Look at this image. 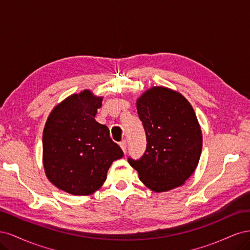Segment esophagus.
Masks as SVG:
<instances>
[{
	"label": "esophagus",
	"mask_w": 250,
	"mask_h": 250,
	"mask_svg": "<svg viewBox=\"0 0 250 250\" xmlns=\"http://www.w3.org/2000/svg\"><path fill=\"white\" fill-rule=\"evenodd\" d=\"M120 147L122 148L123 152H124V153H126V141H125V140H123V141H121V142H120Z\"/></svg>",
	"instance_id": "34e87169"
}]
</instances>
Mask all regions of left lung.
<instances>
[{"instance_id":"left-lung-1","label":"left lung","mask_w":250,"mask_h":250,"mask_svg":"<svg viewBox=\"0 0 250 250\" xmlns=\"http://www.w3.org/2000/svg\"><path fill=\"white\" fill-rule=\"evenodd\" d=\"M147 146L139 160L128 163L154 192L184 185L197 167L202 134L195 111L186 98L163 86L144 93L137 102Z\"/></svg>"}]
</instances>
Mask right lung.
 <instances>
[{"mask_svg": "<svg viewBox=\"0 0 250 250\" xmlns=\"http://www.w3.org/2000/svg\"><path fill=\"white\" fill-rule=\"evenodd\" d=\"M102 100L89 90L74 94L52 110L44 125V171L51 183L66 193H94L106 179L112 162L124 155L108 128L95 120Z\"/></svg>", "mask_w": 250, "mask_h": 250, "instance_id": "right-lung-1", "label": "right lung"}]
</instances>
